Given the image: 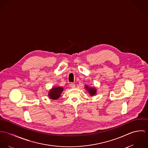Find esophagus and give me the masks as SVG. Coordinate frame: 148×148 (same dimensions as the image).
I'll use <instances>...</instances> for the list:
<instances>
[{"instance_id": "34e87169", "label": "esophagus", "mask_w": 148, "mask_h": 148, "mask_svg": "<svg viewBox=\"0 0 148 148\" xmlns=\"http://www.w3.org/2000/svg\"><path fill=\"white\" fill-rule=\"evenodd\" d=\"M70 86H71V87L72 88H75V84L74 83H71V84H70Z\"/></svg>"}]
</instances>
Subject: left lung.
I'll use <instances>...</instances> for the list:
<instances>
[{
  "label": "left lung",
  "instance_id": "left-lung-1",
  "mask_svg": "<svg viewBox=\"0 0 148 148\" xmlns=\"http://www.w3.org/2000/svg\"><path fill=\"white\" fill-rule=\"evenodd\" d=\"M85 88L88 90V92H89V93L90 96H94L96 93V92H97L96 89L95 87L94 88L89 87L88 85H85Z\"/></svg>",
  "mask_w": 148,
  "mask_h": 148
}]
</instances>
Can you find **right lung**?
<instances>
[{
  "label": "right lung",
  "instance_id": "right-lung-1",
  "mask_svg": "<svg viewBox=\"0 0 148 148\" xmlns=\"http://www.w3.org/2000/svg\"><path fill=\"white\" fill-rule=\"evenodd\" d=\"M63 90V88L61 86H56L52 88L49 93L48 96L52 100H57L60 97V95Z\"/></svg>",
  "mask_w": 148,
  "mask_h": 148
}]
</instances>
